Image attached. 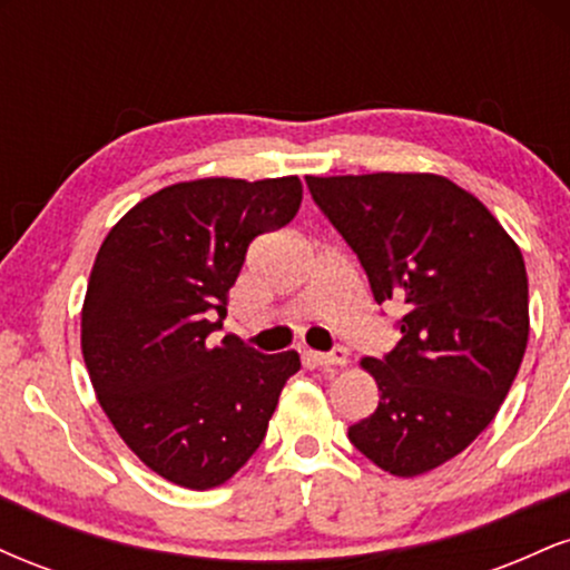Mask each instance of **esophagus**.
I'll return each instance as SVG.
<instances>
[{"label":"esophagus","instance_id":"esophagus-1","mask_svg":"<svg viewBox=\"0 0 570 570\" xmlns=\"http://www.w3.org/2000/svg\"><path fill=\"white\" fill-rule=\"evenodd\" d=\"M311 356H313V362L322 364V367H343V364H348V351L340 348V345L326 353H311Z\"/></svg>","mask_w":570,"mask_h":570}]
</instances>
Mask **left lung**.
<instances>
[{"label":"left lung","mask_w":570,"mask_h":570,"mask_svg":"<svg viewBox=\"0 0 570 570\" xmlns=\"http://www.w3.org/2000/svg\"><path fill=\"white\" fill-rule=\"evenodd\" d=\"M313 200L404 316L396 348L364 358L381 402L348 440L417 476L466 450L512 389L528 345L520 248L472 193L436 174L305 176Z\"/></svg>","instance_id":"1"}]
</instances>
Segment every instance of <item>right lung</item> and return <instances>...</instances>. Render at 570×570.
Segmentation results:
<instances>
[{"instance_id":"add662e5","label":"right lung","mask_w":570,"mask_h":570,"mask_svg":"<svg viewBox=\"0 0 570 570\" xmlns=\"http://www.w3.org/2000/svg\"><path fill=\"white\" fill-rule=\"evenodd\" d=\"M299 200L297 176L179 181L136 203L98 248L82 305L85 367L122 442L174 485L230 480L299 370L297 351L265 356L238 337L208 340L248 244L289 225Z\"/></svg>"}]
</instances>
